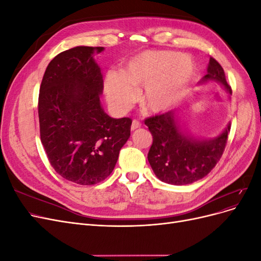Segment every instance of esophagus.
<instances>
[{
    "mask_svg": "<svg viewBox=\"0 0 261 261\" xmlns=\"http://www.w3.org/2000/svg\"><path fill=\"white\" fill-rule=\"evenodd\" d=\"M140 125H141V124H140V122H139L138 120H134L133 123H132V127H130V128H132V130L137 129L138 127H140Z\"/></svg>",
    "mask_w": 261,
    "mask_h": 261,
    "instance_id": "esophagus-1",
    "label": "esophagus"
}]
</instances>
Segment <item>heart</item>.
<instances>
[{"instance_id": "obj_1", "label": "heart", "mask_w": 261, "mask_h": 261, "mask_svg": "<svg viewBox=\"0 0 261 261\" xmlns=\"http://www.w3.org/2000/svg\"><path fill=\"white\" fill-rule=\"evenodd\" d=\"M193 61L172 51H145L129 60L122 75L110 73L107 97L117 111H124L136 99V90L145 86L140 102L150 112L169 109L188 89L194 76Z\"/></svg>"}]
</instances>
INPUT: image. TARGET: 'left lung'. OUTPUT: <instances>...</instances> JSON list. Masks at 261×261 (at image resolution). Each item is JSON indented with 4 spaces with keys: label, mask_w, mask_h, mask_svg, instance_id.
I'll return each instance as SVG.
<instances>
[{
    "label": "left lung",
    "mask_w": 261,
    "mask_h": 261,
    "mask_svg": "<svg viewBox=\"0 0 261 261\" xmlns=\"http://www.w3.org/2000/svg\"><path fill=\"white\" fill-rule=\"evenodd\" d=\"M213 81L222 84L232 94L230 85L220 63L210 57L207 75L202 82ZM175 113L149 116L145 124L152 135V145L148 152V161L154 174L164 183L186 185L201 179L216 167L225 149L231 125L221 135L211 140H197L179 132Z\"/></svg>",
    "instance_id": "8db88e82"
}]
</instances>
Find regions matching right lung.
Segmentation results:
<instances>
[{
	"label": "right lung",
	"instance_id": "right-lung-1",
	"mask_svg": "<svg viewBox=\"0 0 261 261\" xmlns=\"http://www.w3.org/2000/svg\"><path fill=\"white\" fill-rule=\"evenodd\" d=\"M76 46L58 54L45 69L38 113L40 139L52 168L63 178L94 185L111 174L130 136L129 117L112 118L100 105L103 78L93 53Z\"/></svg>",
	"mask_w": 261,
	"mask_h": 261
}]
</instances>
